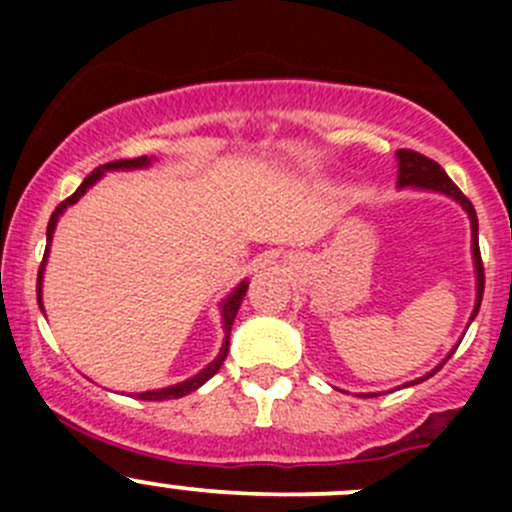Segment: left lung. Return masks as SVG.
I'll return each mask as SVG.
<instances>
[{"instance_id":"left-lung-1","label":"left lung","mask_w":512,"mask_h":512,"mask_svg":"<svg viewBox=\"0 0 512 512\" xmlns=\"http://www.w3.org/2000/svg\"><path fill=\"white\" fill-rule=\"evenodd\" d=\"M396 158H399V180H396V185L399 188H416V190H431V193H441V195H448V198L456 200L458 205H461L463 210L468 213V220H471V252H473V270H476V304H473V312H471V319H468V327H471V322L476 319L478 309H480V302H483V287H485V277H483V262H480V247H478V218H476V208L471 205V200L466 198V195L458 190V185L453 183L451 178L446 175V170L441 168V165L436 163V160L421 156V153L416 151H406V148H401V151H396ZM456 352V347L448 352L446 359L441 361V364L436 366L433 371H428L426 376H421V379L416 381H409V384L404 386H414L418 381H426L428 376L436 374L438 369H441L443 364H446L448 359H451V354ZM364 396V399H369V396H376V394H359Z\"/></svg>"}]
</instances>
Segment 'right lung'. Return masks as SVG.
Returning a JSON list of instances; mask_svg holds the SVG:
<instances>
[{
  "label": "right lung",
  "instance_id": "obj_1",
  "mask_svg": "<svg viewBox=\"0 0 512 512\" xmlns=\"http://www.w3.org/2000/svg\"><path fill=\"white\" fill-rule=\"evenodd\" d=\"M153 163V158L148 156H141V158H128V160H113V163H106V165H98L91 175H86L84 183L76 188V193L71 195V198H66L64 203L59 205V208L51 213V220H49V227H46V252H44V260H41V267H39V277H36V299H39V307L41 312H44V304H41V280H44V267H46V257H49V245H51V237H54V230H56V223H59V218L64 215V210L69 208V205L79 203V198H84L86 190L91 188V185L98 183V180L103 178V173H108V170H138V168H148V165ZM247 292V280H242L240 285L232 289L230 294L220 302V317H223V332H225V339H223V347H220V354L215 356L213 361H210L208 366H205L203 371H198L195 376H190V379L180 381V384L175 386H165V389H153V391H141V394H136V399L141 401H163V399H180V396H188L190 391L200 389V386L205 384V381L210 379V376H215L220 371V366H223L225 356H227V347H230V329H232V322H235V314L237 309H240V302L242 297H245Z\"/></svg>",
  "mask_w": 512,
  "mask_h": 512
}]
</instances>
